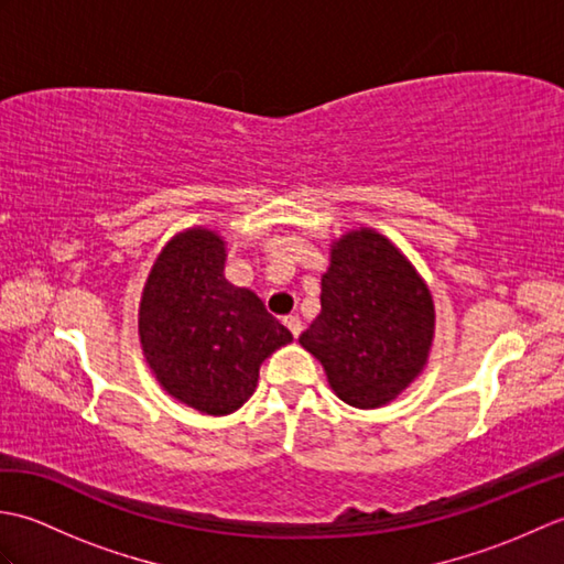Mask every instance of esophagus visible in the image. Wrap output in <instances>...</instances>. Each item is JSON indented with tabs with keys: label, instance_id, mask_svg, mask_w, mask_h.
<instances>
[{
	"label": "esophagus",
	"instance_id": "1",
	"mask_svg": "<svg viewBox=\"0 0 564 564\" xmlns=\"http://www.w3.org/2000/svg\"><path fill=\"white\" fill-rule=\"evenodd\" d=\"M283 325L291 329V334H293V337H295V339H297V337H301V332H303V322H301V317H297V315H291V317H285V319H283Z\"/></svg>",
	"mask_w": 564,
	"mask_h": 564
}]
</instances>
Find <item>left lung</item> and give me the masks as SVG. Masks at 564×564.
Segmentation results:
<instances>
[{"mask_svg":"<svg viewBox=\"0 0 564 564\" xmlns=\"http://www.w3.org/2000/svg\"><path fill=\"white\" fill-rule=\"evenodd\" d=\"M322 313L301 346L322 364L346 404L376 410L422 373L434 341V301L422 275L370 227L332 242Z\"/></svg>","mask_w":564,"mask_h":564,"instance_id":"1","label":"left lung"}]
</instances>
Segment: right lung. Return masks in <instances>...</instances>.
Here are the masks:
<instances>
[{"label":"right lung","mask_w":564,"mask_h":564,"mask_svg":"<svg viewBox=\"0 0 564 564\" xmlns=\"http://www.w3.org/2000/svg\"><path fill=\"white\" fill-rule=\"evenodd\" d=\"M225 242L206 227L174 235L160 251L140 297L142 354L174 400L203 414L239 410L259 366L293 334L249 289L225 279Z\"/></svg>","instance_id":"add662e5"}]
</instances>
